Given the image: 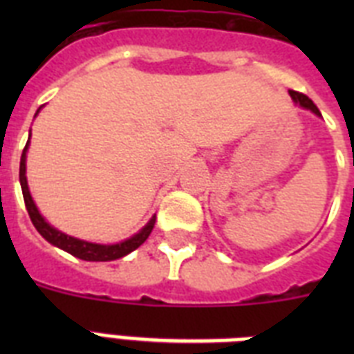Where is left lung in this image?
I'll use <instances>...</instances> for the list:
<instances>
[{
	"label": "left lung",
	"mask_w": 354,
	"mask_h": 354,
	"mask_svg": "<svg viewBox=\"0 0 354 354\" xmlns=\"http://www.w3.org/2000/svg\"><path fill=\"white\" fill-rule=\"evenodd\" d=\"M288 93H290L292 101L296 102V104H299L301 108H307V110H310V112L316 113V115H322L318 110V106H316V104H314V102L310 101L307 95H303V93H299V91H294V90H290Z\"/></svg>",
	"instance_id": "obj_1"
}]
</instances>
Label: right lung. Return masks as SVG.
I'll return each instance as SVG.
<instances>
[{"instance_id": "right-lung-1", "label": "right lung", "mask_w": 354, "mask_h": 354, "mask_svg": "<svg viewBox=\"0 0 354 354\" xmlns=\"http://www.w3.org/2000/svg\"><path fill=\"white\" fill-rule=\"evenodd\" d=\"M38 112H40V108H38ZM27 149H29V141L25 145L24 152H21V160H19V185H21V193H24L25 207H27L30 222L35 224L38 233H40L47 242H51L53 246L60 248L64 252L71 253V255L82 259V261H115V259H121L124 257V255H128L130 252H133L136 248L141 246V244L149 239L150 232H152V227H154L156 215L147 222V226H145L141 232L136 233V235L130 236V239H127V241L118 242V244H95V242L80 241V239H75V236H69L66 235V233L58 232L57 227H53L51 224L46 222V218L40 215V211H38V207H36V204L32 202V196H30L29 193L27 176H25Z\"/></svg>"}]
</instances>
